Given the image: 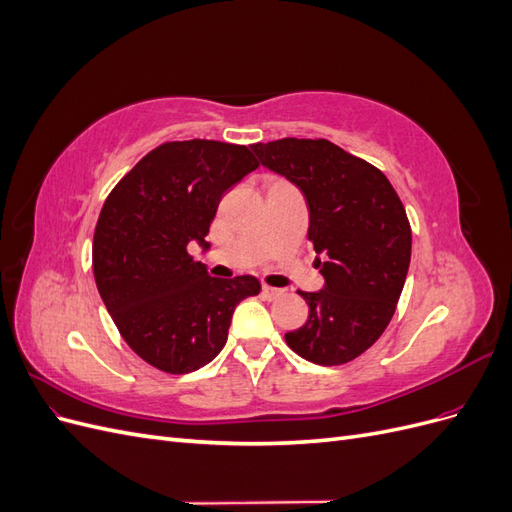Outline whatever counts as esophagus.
<instances>
[{
	"mask_svg": "<svg viewBox=\"0 0 512 512\" xmlns=\"http://www.w3.org/2000/svg\"><path fill=\"white\" fill-rule=\"evenodd\" d=\"M262 294H265V299L273 301V299H280L284 290L282 288H273V286H262Z\"/></svg>",
	"mask_w": 512,
	"mask_h": 512,
	"instance_id": "esophagus-1",
	"label": "esophagus"
}]
</instances>
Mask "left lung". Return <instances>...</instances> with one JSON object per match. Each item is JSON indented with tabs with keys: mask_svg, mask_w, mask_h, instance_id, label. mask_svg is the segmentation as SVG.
<instances>
[{
	"mask_svg": "<svg viewBox=\"0 0 512 512\" xmlns=\"http://www.w3.org/2000/svg\"><path fill=\"white\" fill-rule=\"evenodd\" d=\"M258 162L303 192L324 288L299 294L309 305L286 344L305 361L350 363L389 327L410 267L412 230L382 170L324 138L252 145Z\"/></svg>",
	"mask_w": 512,
	"mask_h": 512,
	"instance_id": "1",
	"label": "left lung"
}]
</instances>
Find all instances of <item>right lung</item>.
I'll list each match as a JSON object with an SVG mask.
<instances>
[{
  "instance_id": "obj_1",
  "label": "right lung",
  "mask_w": 512,
  "mask_h": 512,
  "mask_svg": "<svg viewBox=\"0 0 512 512\" xmlns=\"http://www.w3.org/2000/svg\"><path fill=\"white\" fill-rule=\"evenodd\" d=\"M258 168L245 145L173 141L149 151L104 200L94 277L126 344L166 374L211 363L235 307L260 292L252 275L218 280L188 245L205 241L224 192Z\"/></svg>"
}]
</instances>
